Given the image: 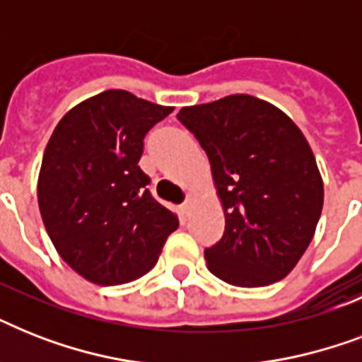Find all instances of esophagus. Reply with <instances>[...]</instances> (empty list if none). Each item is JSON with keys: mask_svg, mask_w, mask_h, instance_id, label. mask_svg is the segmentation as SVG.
<instances>
[{"mask_svg": "<svg viewBox=\"0 0 362 362\" xmlns=\"http://www.w3.org/2000/svg\"><path fill=\"white\" fill-rule=\"evenodd\" d=\"M189 210H192V199H186V201L180 204V212L184 216H187L189 214Z\"/></svg>", "mask_w": 362, "mask_h": 362, "instance_id": "1", "label": "esophagus"}]
</instances>
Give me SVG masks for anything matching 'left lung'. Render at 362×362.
<instances>
[{
    "label": "left lung",
    "mask_w": 362,
    "mask_h": 362,
    "mask_svg": "<svg viewBox=\"0 0 362 362\" xmlns=\"http://www.w3.org/2000/svg\"><path fill=\"white\" fill-rule=\"evenodd\" d=\"M212 165L226 231L204 250L209 270L238 287L281 280L303 257L323 209L312 148L280 109L237 93L176 115Z\"/></svg>",
    "instance_id": "obj_1"
}]
</instances>
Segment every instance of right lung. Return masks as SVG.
Here are the masks:
<instances>
[{
	"label": "right lung",
	"instance_id": "add662e5",
	"mask_svg": "<svg viewBox=\"0 0 362 362\" xmlns=\"http://www.w3.org/2000/svg\"><path fill=\"white\" fill-rule=\"evenodd\" d=\"M170 112L107 90L71 109L48 141L37 187L42 221L62 259L93 284L146 274L178 227L139 167L144 136Z\"/></svg>",
	"mask_w": 362,
	"mask_h": 362
}]
</instances>
